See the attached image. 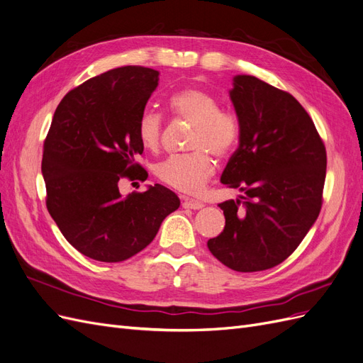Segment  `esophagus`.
<instances>
[{
  "label": "esophagus",
  "mask_w": 363,
  "mask_h": 363,
  "mask_svg": "<svg viewBox=\"0 0 363 363\" xmlns=\"http://www.w3.org/2000/svg\"><path fill=\"white\" fill-rule=\"evenodd\" d=\"M183 207L184 208H194V211H199V208H203L204 204L199 200H189V199H184L183 200Z\"/></svg>",
  "instance_id": "obj_1"
}]
</instances>
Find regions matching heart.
<instances>
[{"instance_id": "heart-1", "label": "heart", "mask_w": 363, "mask_h": 363, "mask_svg": "<svg viewBox=\"0 0 363 363\" xmlns=\"http://www.w3.org/2000/svg\"><path fill=\"white\" fill-rule=\"evenodd\" d=\"M169 111L180 119L194 124L188 155L174 156L156 167L157 179L169 188L184 194L200 192L215 172V162L232 155L239 136L240 124L235 112L219 107L215 95L200 87H186L171 95ZM163 119L159 113L145 111L138 121V138L150 151L162 144Z\"/></svg>"}]
</instances>
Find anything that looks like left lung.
Masks as SVG:
<instances>
[{
  "label": "left lung",
  "mask_w": 363,
  "mask_h": 363,
  "mask_svg": "<svg viewBox=\"0 0 363 363\" xmlns=\"http://www.w3.org/2000/svg\"><path fill=\"white\" fill-rule=\"evenodd\" d=\"M230 98L240 136L221 182L244 195L218 204L225 227L207 247L235 271H263L286 260L320 215L327 152L312 118L289 92L236 75Z\"/></svg>",
  "instance_id": "8db88e82"
}]
</instances>
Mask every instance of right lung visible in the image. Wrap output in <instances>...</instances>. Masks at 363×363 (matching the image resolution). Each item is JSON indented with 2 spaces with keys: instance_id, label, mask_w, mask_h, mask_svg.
Returning a JSON list of instances; mask_svg holds the SVG:
<instances>
[{
  "instance_id": "add662e5",
  "label": "right lung",
  "mask_w": 363,
  "mask_h": 363,
  "mask_svg": "<svg viewBox=\"0 0 363 363\" xmlns=\"http://www.w3.org/2000/svg\"><path fill=\"white\" fill-rule=\"evenodd\" d=\"M157 84L156 69L115 68L74 87L54 112L42 156L47 208L65 239L94 260L138 255L180 206L162 184L127 196L118 188L148 177L135 162L144 151L138 121Z\"/></svg>"
}]
</instances>
